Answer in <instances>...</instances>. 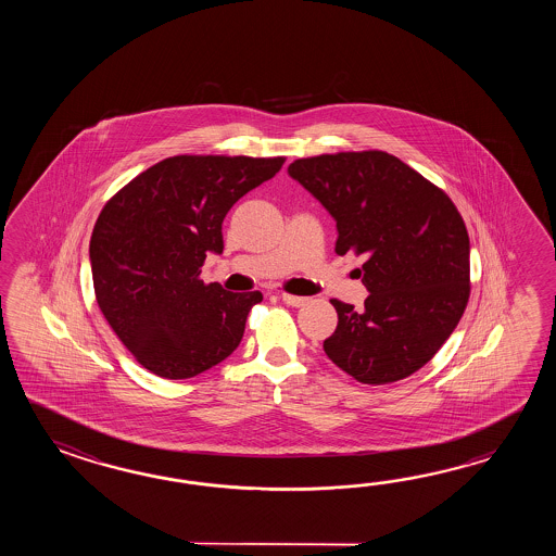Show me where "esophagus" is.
I'll return each mask as SVG.
<instances>
[{"label":"esophagus","instance_id":"obj_1","mask_svg":"<svg viewBox=\"0 0 556 556\" xmlns=\"http://www.w3.org/2000/svg\"><path fill=\"white\" fill-rule=\"evenodd\" d=\"M280 298H282L283 304H288V306L294 307L304 306V304L307 302V298H304V295L286 294V292H282Z\"/></svg>","mask_w":556,"mask_h":556}]
</instances>
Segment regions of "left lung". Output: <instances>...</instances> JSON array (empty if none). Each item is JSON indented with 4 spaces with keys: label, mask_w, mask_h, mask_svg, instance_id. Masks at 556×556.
<instances>
[{
    "label": "left lung",
    "mask_w": 556,
    "mask_h": 556,
    "mask_svg": "<svg viewBox=\"0 0 556 556\" xmlns=\"http://www.w3.org/2000/svg\"><path fill=\"white\" fill-rule=\"evenodd\" d=\"M338 228L336 252L364 254V307L331 300L324 352L352 378L383 386L438 354L469 302V235L443 190L383 151L319 154L288 166Z\"/></svg>",
    "instance_id": "left-lung-1"
}]
</instances>
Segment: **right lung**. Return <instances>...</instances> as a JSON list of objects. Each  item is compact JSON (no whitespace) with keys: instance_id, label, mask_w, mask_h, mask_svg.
<instances>
[{"instance_id":"right-lung-1","label":"right lung","mask_w":556,"mask_h":556,"mask_svg":"<svg viewBox=\"0 0 556 556\" xmlns=\"http://www.w3.org/2000/svg\"><path fill=\"white\" fill-rule=\"evenodd\" d=\"M283 156L178 154L147 168L106 202L89 261L94 298L132 357L154 376L187 379L220 364L244 336L256 292L204 283L232 204L273 178Z\"/></svg>"}]
</instances>
